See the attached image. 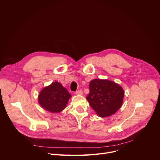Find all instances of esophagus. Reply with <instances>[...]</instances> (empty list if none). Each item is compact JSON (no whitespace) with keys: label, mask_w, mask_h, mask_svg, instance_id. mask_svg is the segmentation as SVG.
<instances>
[{"label":"esophagus","mask_w":160,"mask_h":160,"mask_svg":"<svg viewBox=\"0 0 160 160\" xmlns=\"http://www.w3.org/2000/svg\"><path fill=\"white\" fill-rule=\"evenodd\" d=\"M75 94H76L77 95H82V94H83V91H82V90H77V92H75Z\"/></svg>","instance_id":"esophagus-1"}]
</instances>
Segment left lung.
<instances>
[{
  "label": "left lung",
  "mask_w": 160,
  "mask_h": 160,
  "mask_svg": "<svg viewBox=\"0 0 160 160\" xmlns=\"http://www.w3.org/2000/svg\"><path fill=\"white\" fill-rule=\"evenodd\" d=\"M86 99L99 117L115 114L123 104L124 90L118 83L106 79H94L89 83Z\"/></svg>",
  "instance_id": "obj_1"
}]
</instances>
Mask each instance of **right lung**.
Instances as JSON below:
<instances>
[{"mask_svg": "<svg viewBox=\"0 0 160 160\" xmlns=\"http://www.w3.org/2000/svg\"><path fill=\"white\" fill-rule=\"evenodd\" d=\"M71 98V94L61 83L54 82L41 90L38 96V102L45 110L58 113L66 108Z\"/></svg>", "mask_w": 160, "mask_h": 160, "instance_id": "obj_1", "label": "right lung"}]
</instances>
